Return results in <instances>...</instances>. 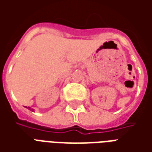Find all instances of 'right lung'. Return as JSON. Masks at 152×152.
Wrapping results in <instances>:
<instances>
[{"label":"right lung","mask_w":152,"mask_h":152,"mask_svg":"<svg viewBox=\"0 0 152 152\" xmlns=\"http://www.w3.org/2000/svg\"><path fill=\"white\" fill-rule=\"evenodd\" d=\"M26 107V108H28V110H30V111H31V112H34V109L31 108L30 107Z\"/></svg>","instance_id":"add662e5"}]
</instances>
